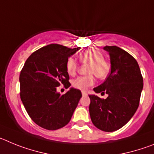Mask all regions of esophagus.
Masks as SVG:
<instances>
[{"label": "esophagus", "mask_w": 154, "mask_h": 154, "mask_svg": "<svg viewBox=\"0 0 154 154\" xmlns=\"http://www.w3.org/2000/svg\"><path fill=\"white\" fill-rule=\"evenodd\" d=\"M82 94L83 96H85V95H87V92H84V91H82Z\"/></svg>", "instance_id": "obj_1"}]
</instances>
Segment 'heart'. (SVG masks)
I'll list each match as a JSON object with an SVG mask.
<instances>
[{
    "mask_svg": "<svg viewBox=\"0 0 154 154\" xmlns=\"http://www.w3.org/2000/svg\"><path fill=\"white\" fill-rule=\"evenodd\" d=\"M79 59L83 64L89 65L87 72L94 74L98 79H104L109 72L108 64L104 61V56L100 51L96 49H88L79 55ZM78 69L77 63L72 58H69L66 62V71L69 75H74ZM95 78L92 75L79 76L73 80L72 85L78 89L85 90L93 85Z\"/></svg>",
    "mask_w": 154,
    "mask_h": 154,
    "instance_id": "obj_1",
    "label": "heart"
}]
</instances>
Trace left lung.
<instances>
[{"mask_svg":"<svg viewBox=\"0 0 154 154\" xmlns=\"http://www.w3.org/2000/svg\"><path fill=\"white\" fill-rule=\"evenodd\" d=\"M109 52L111 72L106 81L94 88L96 93L108 94L106 99L89 95V114L94 126L113 132L130 121L140 104L143 80L136 59L117 46H105Z\"/></svg>","mask_w":154,"mask_h":154,"instance_id":"1","label":"left lung"}]
</instances>
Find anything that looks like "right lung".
Wrapping results in <instances>:
<instances>
[{"label":"right lung","mask_w":154,"mask_h":154,"mask_svg":"<svg viewBox=\"0 0 154 154\" xmlns=\"http://www.w3.org/2000/svg\"><path fill=\"white\" fill-rule=\"evenodd\" d=\"M79 49L48 45L32 53L21 69V99L31 119L41 127L48 130L63 127L69 123L78 106L81 91L71 88L61 95L57 87L71 85L66 62Z\"/></svg>","instance_id":"add662e5"}]
</instances>
